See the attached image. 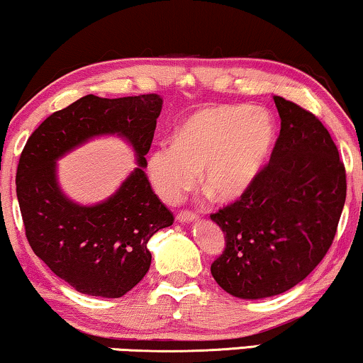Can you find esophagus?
Returning a JSON list of instances; mask_svg holds the SVG:
<instances>
[{
    "instance_id": "1",
    "label": "esophagus",
    "mask_w": 363,
    "mask_h": 363,
    "mask_svg": "<svg viewBox=\"0 0 363 363\" xmlns=\"http://www.w3.org/2000/svg\"><path fill=\"white\" fill-rule=\"evenodd\" d=\"M197 218L196 213H192V211H181V213L177 214V221L179 223H192L194 219Z\"/></svg>"
}]
</instances>
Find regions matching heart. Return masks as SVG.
I'll return each instance as SVG.
<instances>
[{
	"mask_svg": "<svg viewBox=\"0 0 363 363\" xmlns=\"http://www.w3.org/2000/svg\"><path fill=\"white\" fill-rule=\"evenodd\" d=\"M274 140L264 110L218 105L192 113L174 142H162L147 157V176L164 203L176 204L203 187L219 203L240 199L253 186Z\"/></svg>",
	"mask_w": 363,
	"mask_h": 363,
	"instance_id": "b5f03b06",
	"label": "heart"
}]
</instances>
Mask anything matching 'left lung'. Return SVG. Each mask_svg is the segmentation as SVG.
Returning <instances> with one entry per match:
<instances>
[{
	"label": "left lung",
	"instance_id": "8db88e82",
	"mask_svg": "<svg viewBox=\"0 0 363 363\" xmlns=\"http://www.w3.org/2000/svg\"><path fill=\"white\" fill-rule=\"evenodd\" d=\"M281 130L253 186L211 214L226 247L211 264L229 295L259 300L308 277L332 246L347 196L345 167L323 123L273 97Z\"/></svg>",
	"mask_w": 363,
	"mask_h": 363
}]
</instances>
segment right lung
Returning <instances> with one entry per match:
<instances>
[{"mask_svg": "<svg viewBox=\"0 0 363 363\" xmlns=\"http://www.w3.org/2000/svg\"><path fill=\"white\" fill-rule=\"evenodd\" d=\"M160 110L157 94L85 95L41 122L23 149L16 196L26 240L58 278L84 295L121 298L130 291L150 268L149 240L174 221L144 172ZM113 133L135 147L140 167L102 203H73L57 186L56 160L94 136Z\"/></svg>", "mask_w": 363, "mask_h": 363, "instance_id": "1", "label": "right lung"}]
</instances>
